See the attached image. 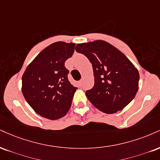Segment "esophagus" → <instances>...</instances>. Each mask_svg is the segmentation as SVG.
<instances>
[{"label":"esophagus","instance_id":"esophagus-1","mask_svg":"<svg viewBox=\"0 0 160 160\" xmlns=\"http://www.w3.org/2000/svg\"><path fill=\"white\" fill-rule=\"evenodd\" d=\"M78 84L80 86H82V80H80V81L78 82Z\"/></svg>","mask_w":160,"mask_h":160}]
</instances>
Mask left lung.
Segmentation results:
<instances>
[{
	"label": "left lung",
	"instance_id": "left-lung-1",
	"mask_svg": "<svg viewBox=\"0 0 160 160\" xmlns=\"http://www.w3.org/2000/svg\"><path fill=\"white\" fill-rule=\"evenodd\" d=\"M75 50L92 65L95 85L86 95L96 108L112 114L132 101L138 89L139 74L124 53L102 40L78 44Z\"/></svg>",
	"mask_w": 160,
	"mask_h": 160
}]
</instances>
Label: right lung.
Returning a JSON list of instances; mask_svg holds the SVG:
<instances>
[{
    "mask_svg": "<svg viewBox=\"0 0 160 160\" xmlns=\"http://www.w3.org/2000/svg\"><path fill=\"white\" fill-rule=\"evenodd\" d=\"M74 43L57 42L37 55L22 76V93L33 110L44 118L65 116L77 90L68 81L65 62L72 57Z\"/></svg>",
    "mask_w": 160,
    "mask_h": 160,
    "instance_id": "obj_1",
    "label": "right lung"
}]
</instances>
